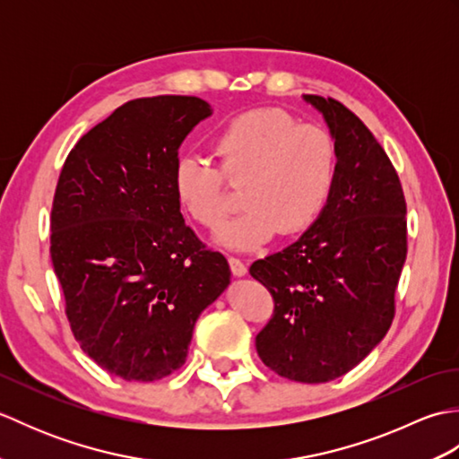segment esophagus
<instances>
[{
    "mask_svg": "<svg viewBox=\"0 0 459 459\" xmlns=\"http://www.w3.org/2000/svg\"><path fill=\"white\" fill-rule=\"evenodd\" d=\"M229 266H230V272L232 274H235L237 278H242V276H247V264L242 260H238V258H229Z\"/></svg>",
    "mask_w": 459,
    "mask_h": 459,
    "instance_id": "obj_1",
    "label": "esophagus"
}]
</instances>
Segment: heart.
Instances as JSON below:
<instances>
[{
  "label": "heart",
  "mask_w": 459,
  "mask_h": 459,
  "mask_svg": "<svg viewBox=\"0 0 459 459\" xmlns=\"http://www.w3.org/2000/svg\"><path fill=\"white\" fill-rule=\"evenodd\" d=\"M219 169L199 158L173 165L175 201L201 227L214 229L227 219V179L242 187L247 211L217 232L219 247L255 250L280 232L296 235L317 221L333 189L337 148L317 124H298L278 108L250 110L229 122L212 142Z\"/></svg>",
  "instance_id": "1"
}]
</instances>
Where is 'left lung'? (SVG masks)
I'll use <instances>...</instances> for the list:
<instances>
[{"mask_svg": "<svg viewBox=\"0 0 459 459\" xmlns=\"http://www.w3.org/2000/svg\"><path fill=\"white\" fill-rule=\"evenodd\" d=\"M337 148L325 209L294 245L250 266L274 298L256 335L268 368L296 383H327L357 367L394 317L406 260V203L391 160L343 104L304 94Z\"/></svg>", "mask_w": 459, "mask_h": 459, "instance_id": "obj_1", "label": "left lung"}]
</instances>
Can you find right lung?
I'll list each match as a JSON object with an SVG mask.
<instances>
[{
	"label": "right lung",
	"mask_w": 459,
	"mask_h": 459,
	"mask_svg": "<svg viewBox=\"0 0 459 459\" xmlns=\"http://www.w3.org/2000/svg\"><path fill=\"white\" fill-rule=\"evenodd\" d=\"M212 114L197 96L126 102L68 153L51 211V260L74 339L110 375L178 370L193 327L230 284L171 187L183 140Z\"/></svg>",
	"instance_id": "1"
}]
</instances>
